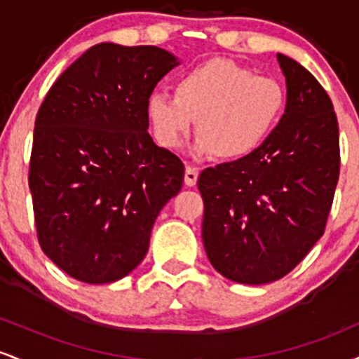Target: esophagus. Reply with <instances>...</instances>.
Segmentation results:
<instances>
[{
  "label": "esophagus",
  "mask_w": 359,
  "mask_h": 359,
  "mask_svg": "<svg viewBox=\"0 0 359 359\" xmlns=\"http://www.w3.org/2000/svg\"><path fill=\"white\" fill-rule=\"evenodd\" d=\"M197 177H199V168L187 165L185 167V175H184V182L189 187H194L197 184Z\"/></svg>",
  "instance_id": "1"
}]
</instances>
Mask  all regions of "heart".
<instances>
[{
    "label": "heart",
    "instance_id": "obj_1",
    "mask_svg": "<svg viewBox=\"0 0 359 359\" xmlns=\"http://www.w3.org/2000/svg\"><path fill=\"white\" fill-rule=\"evenodd\" d=\"M285 89L277 79L255 76L236 62L212 59L175 82V94L155 93L147 102L155 138L179 148L197 119L196 150L221 160H240L257 151L278 125Z\"/></svg>",
    "mask_w": 359,
    "mask_h": 359
}]
</instances>
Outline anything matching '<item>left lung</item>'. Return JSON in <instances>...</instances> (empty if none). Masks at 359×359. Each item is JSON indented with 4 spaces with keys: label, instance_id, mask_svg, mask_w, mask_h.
I'll use <instances>...</instances> for the list:
<instances>
[{
    "label": "left lung",
    "instance_id": "left-lung-1",
    "mask_svg": "<svg viewBox=\"0 0 359 359\" xmlns=\"http://www.w3.org/2000/svg\"><path fill=\"white\" fill-rule=\"evenodd\" d=\"M285 113L257 151L201 172L203 241L222 277L262 285L285 277L324 234L339 179L331 97L306 67L277 55Z\"/></svg>",
    "mask_w": 359,
    "mask_h": 359
}]
</instances>
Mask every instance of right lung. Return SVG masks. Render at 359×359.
Returning <instances> with one entry per match:
<instances>
[{"instance_id":"1","label":"right lung","mask_w":359,"mask_h":359,"mask_svg":"<svg viewBox=\"0 0 359 359\" xmlns=\"http://www.w3.org/2000/svg\"><path fill=\"white\" fill-rule=\"evenodd\" d=\"M179 65L154 45L97 43L53 82L35 119L32 201L43 253L72 278L111 283L145 258L184 163L148 133L147 102Z\"/></svg>"}]
</instances>
